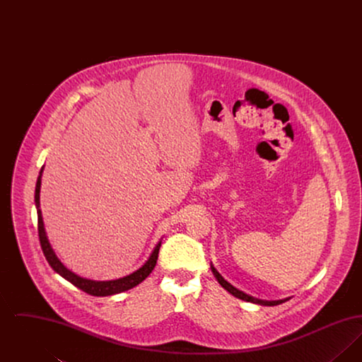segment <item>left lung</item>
I'll list each match as a JSON object with an SVG mask.
<instances>
[{
	"mask_svg": "<svg viewBox=\"0 0 362 362\" xmlns=\"http://www.w3.org/2000/svg\"><path fill=\"white\" fill-rule=\"evenodd\" d=\"M210 269H211V272H213V276H216V279L218 281V284L224 288L225 291L230 293L232 296L240 298L243 301L254 303V304H259V305H266V307H273V305H279V304H282V303H285V301H288V300L291 298V297H286V298H282V300L267 301V300H260V298H257V297H252V296H250V294H247V293L241 292L238 288H235L233 285H230L226 279H224V276H221V274L216 270V267H214L211 263H210Z\"/></svg>",
	"mask_w": 362,
	"mask_h": 362,
	"instance_id": "left-lung-1",
	"label": "left lung"
}]
</instances>
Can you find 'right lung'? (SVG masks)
I'll return each instance as SVG.
<instances>
[{
	"mask_svg": "<svg viewBox=\"0 0 362 362\" xmlns=\"http://www.w3.org/2000/svg\"><path fill=\"white\" fill-rule=\"evenodd\" d=\"M43 168H45V165L42 167V170L39 173L37 180H36V187H35V206H36V211H37V232H39V240H40V245H42V251H43L49 264L52 266V270L55 273L64 276L66 281H69L70 284H73L74 286H77L83 292L88 293L90 296H98V297L112 296V294H117V293L126 292V291L137 286L138 284H141L146 276L152 273V270L155 269L157 257H158V250H160V245H161V240L156 244V247L148 260L138 270H136L132 274H129V276H122V278L112 279V281H93V279H86L83 276H77L73 272H70L69 269L55 255L52 244L47 239L46 229H45V224H43L42 210H40V185H42Z\"/></svg>",
	"mask_w": 362,
	"mask_h": 362,
	"instance_id": "right-lung-1",
	"label": "right lung"
}]
</instances>
